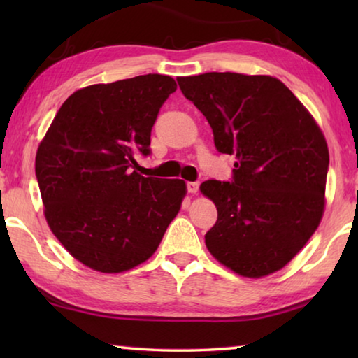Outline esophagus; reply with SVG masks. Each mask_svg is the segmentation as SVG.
<instances>
[{
    "mask_svg": "<svg viewBox=\"0 0 358 358\" xmlns=\"http://www.w3.org/2000/svg\"><path fill=\"white\" fill-rule=\"evenodd\" d=\"M186 187H187V192H191V194L199 192V183H197V181H189V183L186 185Z\"/></svg>",
    "mask_w": 358,
    "mask_h": 358,
    "instance_id": "esophagus-1",
    "label": "esophagus"
}]
</instances>
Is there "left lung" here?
Wrapping results in <instances>:
<instances>
[{
	"mask_svg": "<svg viewBox=\"0 0 358 358\" xmlns=\"http://www.w3.org/2000/svg\"><path fill=\"white\" fill-rule=\"evenodd\" d=\"M177 82L207 118L216 150L237 157L232 181L201 185L217 210L205 245L241 276L275 273L322 220L329 171L322 131L275 77L207 72Z\"/></svg>",
	"mask_w": 358,
	"mask_h": 358,
	"instance_id": "1",
	"label": "left lung"
}]
</instances>
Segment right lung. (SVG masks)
<instances>
[{"instance_id":"right-lung-1","label":"right lung","mask_w":358,"mask_h":358,"mask_svg":"<svg viewBox=\"0 0 358 358\" xmlns=\"http://www.w3.org/2000/svg\"><path fill=\"white\" fill-rule=\"evenodd\" d=\"M177 90L172 77L137 76L77 90L36 155L44 215L71 256L121 273L153 256L186 196L183 180L142 177L151 128Z\"/></svg>"}]
</instances>
